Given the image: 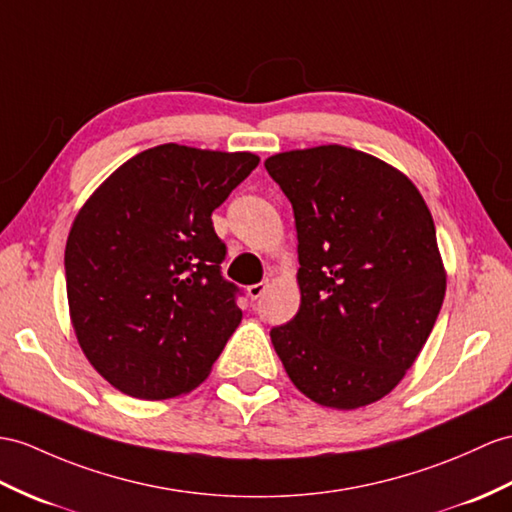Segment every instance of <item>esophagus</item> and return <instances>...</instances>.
<instances>
[{"instance_id":"34e87169","label":"esophagus","mask_w":512,"mask_h":512,"mask_svg":"<svg viewBox=\"0 0 512 512\" xmlns=\"http://www.w3.org/2000/svg\"><path fill=\"white\" fill-rule=\"evenodd\" d=\"M267 282H258V284H252V286H247V295H249V299H258V297H263L265 295V291H267Z\"/></svg>"}]
</instances>
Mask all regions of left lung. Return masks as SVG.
<instances>
[{
	"instance_id": "8db88e82",
	"label": "left lung",
	"mask_w": 512,
	"mask_h": 512,
	"mask_svg": "<svg viewBox=\"0 0 512 512\" xmlns=\"http://www.w3.org/2000/svg\"><path fill=\"white\" fill-rule=\"evenodd\" d=\"M297 230V315L271 330L286 376L336 410L389 395L443 306L447 271L430 208L406 173L343 145L273 154Z\"/></svg>"
}]
</instances>
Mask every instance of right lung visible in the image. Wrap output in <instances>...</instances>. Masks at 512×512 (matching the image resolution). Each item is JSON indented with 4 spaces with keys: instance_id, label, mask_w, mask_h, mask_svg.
Segmentation results:
<instances>
[{
    "instance_id": "1",
    "label": "right lung",
    "mask_w": 512,
    "mask_h": 512,
    "mask_svg": "<svg viewBox=\"0 0 512 512\" xmlns=\"http://www.w3.org/2000/svg\"><path fill=\"white\" fill-rule=\"evenodd\" d=\"M258 162L165 143L123 162L78 210L65 247L69 317L117 391L147 402L191 393L239 328L210 215Z\"/></svg>"
}]
</instances>
